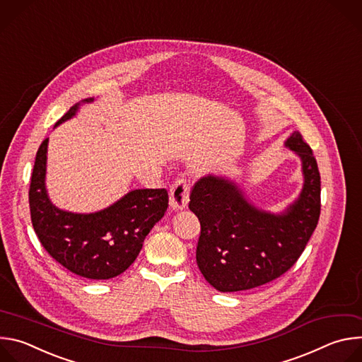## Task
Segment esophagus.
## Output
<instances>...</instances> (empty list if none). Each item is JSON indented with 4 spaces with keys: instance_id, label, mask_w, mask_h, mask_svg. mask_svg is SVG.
<instances>
[{
    "instance_id": "esophagus-1",
    "label": "esophagus",
    "mask_w": 362,
    "mask_h": 362,
    "mask_svg": "<svg viewBox=\"0 0 362 362\" xmlns=\"http://www.w3.org/2000/svg\"><path fill=\"white\" fill-rule=\"evenodd\" d=\"M189 193H190V185L186 182V179L176 180L169 192L170 208L176 212L186 209L189 203Z\"/></svg>"
}]
</instances>
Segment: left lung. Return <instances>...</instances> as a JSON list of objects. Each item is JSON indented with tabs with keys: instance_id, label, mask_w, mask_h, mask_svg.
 I'll return each instance as SVG.
<instances>
[{
	"instance_id": "left-lung-1",
	"label": "left lung",
	"mask_w": 362,
	"mask_h": 362,
	"mask_svg": "<svg viewBox=\"0 0 362 362\" xmlns=\"http://www.w3.org/2000/svg\"><path fill=\"white\" fill-rule=\"evenodd\" d=\"M284 146L300 160L302 189L281 212L255 204L240 182L229 176L202 177L189 209L200 222L199 271L216 291L239 292L285 274L303 252L321 214V176L313 150L298 130Z\"/></svg>"
}]
</instances>
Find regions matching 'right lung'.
Listing matches in <instances>:
<instances>
[{"mask_svg":"<svg viewBox=\"0 0 362 362\" xmlns=\"http://www.w3.org/2000/svg\"><path fill=\"white\" fill-rule=\"evenodd\" d=\"M74 105L57 123L73 119L81 106ZM45 139L35 156L30 185V211L34 230L44 249L70 272L87 279H112L123 274L137 257L151 228L168 211L165 189H134L105 209L77 214L57 208L51 202L47 185Z\"/></svg>","mask_w":362,"mask_h":362,"instance_id":"add662e5","label":"right lung"}]
</instances>
